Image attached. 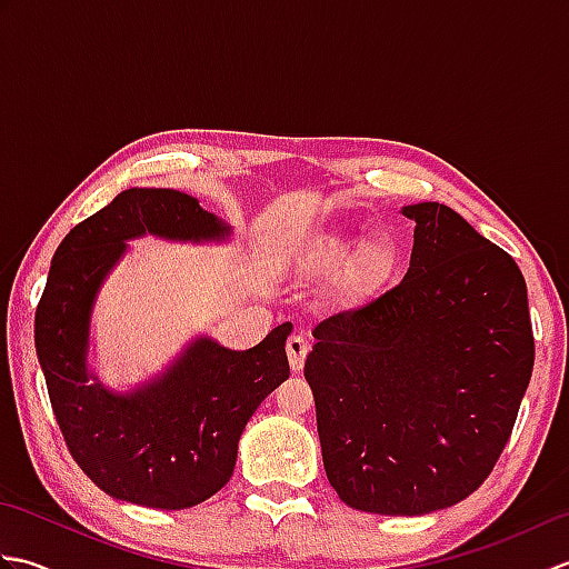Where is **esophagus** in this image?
Segmentation results:
<instances>
[{"label":"esophagus","instance_id":"obj_1","mask_svg":"<svg viewBox=\"0 0 569 569\" xmlns=\"http://www.w3.org/2000/svg\"><path fill=\"white\" fill-rule=\"evenodd\" d=\"M286 352H288V361H291V369L300 371L306 365L310 345L300 335H291V337H288V342H286Z\"/></svg>","mask_w":569,"mask_h":569}]
</instances>
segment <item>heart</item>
<instances>
[{
	"mask_svg": "<svg viewBox=\"0 0 569 569\" xmlns=\"http://www.w3.org/2000/svg\"><path fill=\"white\" fill-rule=\"evenodd\" d=\"M349 249H352V237H347V234L325 237L320 244L312 249L310 259L316 266H335L347 257ZM391 259H393V249L386 244L383 239L369 241L365 251L359 253L357 263L352 266V273H349V283L359 288V286L373 281V278H379L381 273L389 271Z\"/></svg>",
	"mask_w": 569,
	"mask_h": 569,
	"instance_id": "obj_1",
	"label": "heart"
}]
</instances>
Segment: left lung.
<instances>
[{
    "label": "left lung",
    "mask_w": 569,
    "mask_h": 569,
    "mask_svg": "<svg viewBox=\"0 0 569 569\" xmlns=\"http://www.w3.org/2000/svg\"><path fill=\"white\" fill-rule=\"evenodd\" d=\"M416 222L403 281L322 320L306 359L325 475L347 506L447 509L481 487L533 371L523 273L440 202Z\"/></svg>",
    "instance_id": "8db88e82"
}]
</instances>
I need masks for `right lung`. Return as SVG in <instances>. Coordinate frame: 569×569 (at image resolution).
Here are the masks:
<instances>
[{"label":"right lung","instance_id":"add662e5","mask_svg":"<svg viewBox=\"0 0 569 569\" xmlns=\"http://www.w3.org/2000/svg\"><path fill=\"white\" fill-rule=\"evenodd\" d=\"M224 239L229 227L196 198L168 188H129L60 241L36 308L33 342L58 428L78 467L114 499L149 509H190L234 471L253 410L288 379L283 322L234 352L210 337L190 342L163 377L114 393L88 371L90 316L127 239ZM93 383H89V379Z\"/></svg>","mask_w":569,"mask_h":569}]
</instances>
